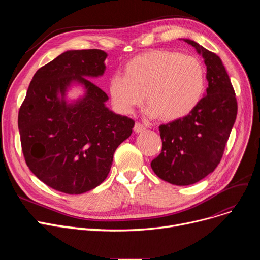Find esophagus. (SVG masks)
<instances>
[{"mask_svg": "<svg viewBox=\"0 0 260 260\" xmlns=\"http://www.w3.org/2000/svg\"><path fill=\"white\" fill-rule=\"evenodd\" d=\"M134 131H135V133H138V134L142 133V132L145 131V126L143 124H141V123L137 122L135 124V126H134Z\"/></svg>", "mask_w": 260, "mask_h": 260, "instance_id": "esophagus-1", "label": "esophagus"}]
</instances>
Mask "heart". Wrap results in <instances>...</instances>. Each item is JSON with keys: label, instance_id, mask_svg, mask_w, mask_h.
I'll list each match as a JSON object with an SVG mask.
<instances>
[{"label": "heart", "instance_id": "1", "mask_svg": "<svg viewBox=\"0 0 260 260\" xmlns=\"http://www.w3.org/2000/svg\"><path fill=\"white\" fill-rule=\"evenodd\" d=\"M206 68L199 59L180 52L155 49L136 56L124 66V76L109 81V94L118 112L129 114L144 100L146 114L166 121L188 116L202 100Z\"/></svg>", "mask_w": 260, "mask_h": 260}]
</instances>
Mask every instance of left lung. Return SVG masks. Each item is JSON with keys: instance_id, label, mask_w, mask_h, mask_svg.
<instances>
[{"instance_id": "left-lung-1", "label": "left lung", "mask_w": 260, "mask_h": 260, "mask_svg": "<svg viewBox=\"0 0 260 260\" xmlns=\"http://www.w3.org/2000/svg\"><path fill=\"white\" fill-rule=\"evenodd\" d=\"M202 56L208 88L188 116L159 126L160 155L151 162L154 173L175 185L194 184L219 165L237 116V101L221 59L193 40L183 39Z\"/></svg>"}]
</instances>
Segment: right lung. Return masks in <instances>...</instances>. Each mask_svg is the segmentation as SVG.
Instances as JSON below:
<instances>
[{"label":"right lung","mask_w":260,"mask_h":260,"mask_svg":"<svg viewBox=\"0 0 260 260\" xmlns=\"http://www.w3.org/2000/svg\"><path fill=\"white\" fill-rule=\"evenodd\" d=\"M107 53L67 50L35 74L19 112L22 151L29 170L46 185L78 195L100 185L117 147L135 121L111 111L107 94L88 79L103 76ZM77 85L84 94L67 99Z\"/></svg>","instance_id":"add662e5"}]
</instances>
